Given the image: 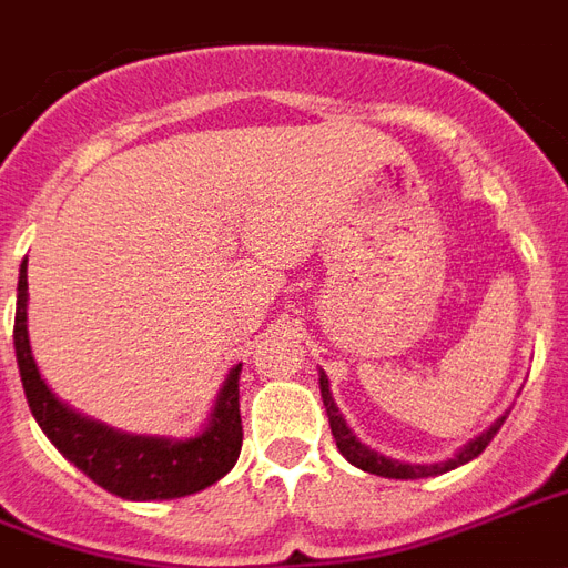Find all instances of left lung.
Instances as JSON below:
<instances>
[{
    "mask_svg": "<svg viewBox=\"0 0 568 568\" xmlns=\"http://www.w3.org/2000/svg\"><path fill=\"white\" fill-rule=\"evenodd\" d=\"M320 395H323V404H326L332 437H335V446H338L341 455H344L353 467H359V470L365 473H374V476H386V479H425V476H440V473H449L455 470V467H462V464L473 462L476 455L485 452V446L494 440V434L500 430V425L506 422V416H509V413H503L491 428L481 430L479 437H473L462 452H455V458H449V462L400 464L386 458V455H377V452L368 449L365 443L356 440V434L347 428V422H344V416H341L338 407H335V398H332V392H329V381H326V374H323V371H320Z\"/></svg>",
    "mask_w": 568,
    "mask_h": 568,
    "instance_id": "1",
    "label": "left lung"
}]
</instances>
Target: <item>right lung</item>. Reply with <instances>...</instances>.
<instances>
[{"label":"right lung","instance_id":"add662e5","mask_svg":"<svg viewBox=\"0 0 568 568\" xmlns=\"http://www.w3.org/2000/svg\"><path fill=\"white\" fill-rule=\"evenodd\" d=\"M26 260L17 281L14 314V349L17 368L23 381L29 410L77 470L101 485L104 491L125 500H173L197 494L215 485L221 476L233 470L242 449V416H239V371H230L227 383L212 410V419L197 437L170 440V437H146V434H122L74 413L68 404L47 389L38 374L26 329Z\"/></svg>","mask_w":568,"mask_h":568}]
</instances>
